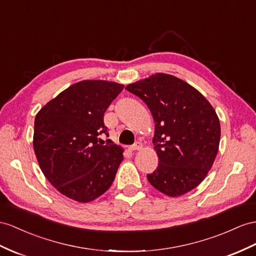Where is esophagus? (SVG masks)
Instances as JSON below:
<instances>
[{
    "label": "esophagus",
    "mask_w": 256,
    "mask_h": 256,
    "mask_svg": "<svg viewBox=\"0 0 256 256\" xmlns=\"http://www.w3.org/2000/svg\"><path fill=\"white\" fill-rule=\"evenodd\" d=\"M142 148V144L137 142L136 144H134V145L130 146V149L132 150V152H135V150H140Z\"/></svg>",
    "instance_id": "esophagus-1"
}]
</instances>
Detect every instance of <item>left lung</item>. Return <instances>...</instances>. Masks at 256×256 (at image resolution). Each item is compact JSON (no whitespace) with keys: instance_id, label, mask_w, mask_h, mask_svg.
Instances as JSON below:
<instances>
[{"instance_id":"8db88e82","label":"left lung","mask_w":256,"mask_h":256,"mask_svg":"<svg viewBox=\"0 0 256 256\" xmlns=\"http://www.w3.org/2000/svg\"><path fill=\"white\" fill-rule=\"evenodd\" d=\"M152 114L159 164L147 178L156 190L178 196L204 180L218 152L220 126L199 90L171 74H156L126 88Z\"/></svg>"}]
</instances>
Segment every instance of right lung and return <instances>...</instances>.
<instances>
[{"label":"right lung","mask_w":256,"mask_h":256,"mask_svg":"<svg viewBox=\"0 0 256 256\" xmlns=\"http://www.w3.org/2000/svg\"><path fill=\"white\" fill-rule=\"evenodd\" d=\"M124 85L84 80L72 84L38 111L34 148L42 172L58 192L78 202L93 201L112 184L123 149L108 136L104 114Z\"/></svg>","instance_id":"add662e5"}]
</instances>
